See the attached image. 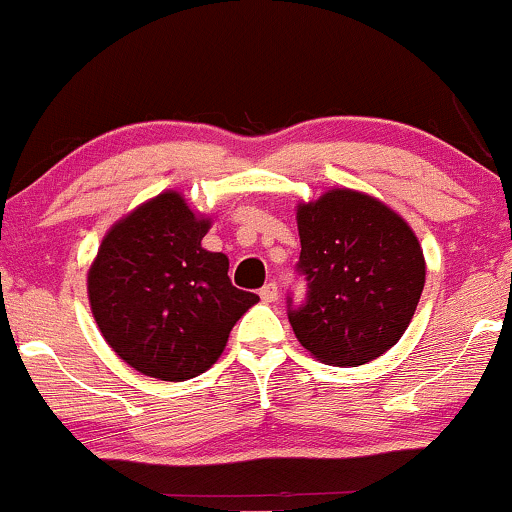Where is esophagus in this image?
<instances>
[{"instance_id":"1","label":"esophagus","mask_w":512,"mask_h":512,"mask_svg":"<svg viewBox=\"0 0 512 512\" xmlns=\"http://www.w3.org/2000/svg\"><path fill=\"white\" fill-rule=\"evenodd\" d=\"M260 298L264 303H274L276 298H279V286L274 284V281H269V284H264V289L260 291Z\"/></svg>"}]
</instances>
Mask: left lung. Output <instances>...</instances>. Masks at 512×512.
Segmentation results:
<instances>
[{
  "label": "left lung",
  "mask_w": 512,
  "mask_h": 512,
  "mask_svg": "<svg viewBox=\"0 0 512 512\" xmlns=\"http://www.w3.org/2000/svg\"><path fill=\"white\" fill-rule=\"evenodd\" d=\"M308 301L296 339L327 366H363L407 332L426 284L419 238L378 197L332 187L296 209Z\"/></svg>",
  "instance_id": "left-lung-1"
}]
</instances>
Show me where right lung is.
Instances as JSON below:
<instances>
[{
  "label": "right lung",
  "instance_id": "add662e5",
  "mask_svg": "<svg viewBox=\"0 0 512 512\" xmlns=\"http://www.w3.org/2000/svg\"><path fill=\"white\" fill-rule=\"evenodd\" d=\"M211 228L175 190L110 226L86 274L103 339L127 366L180 383L219 361L233 325L260 298L228 279V257L202 248Z\"/></svg>",
  "mask_w": 512,
  "mask_h": 512
}]
</instances>
